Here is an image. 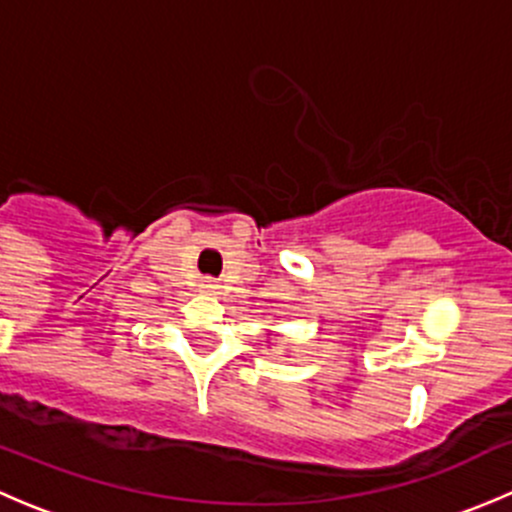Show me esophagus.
<instances>
[{"mask_svg":"<svg viewBox=\"0 0 512 512\" xmlns=\"http://www.w3.org/2000/svg\"><path fill=\"white\" fill-rule=\"evenodd\" d=\"M203 289H205V292H215L218 285H215V280H203Z\"/></svg>","mask_w":512,"mask_h":512,"instance_id":"obj_1","label":"esophagus"}]
</instances>
